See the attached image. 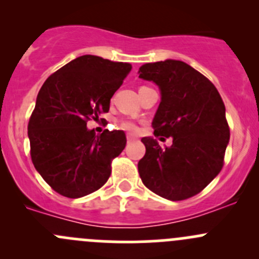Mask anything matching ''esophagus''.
I'll use <instances>...</instances> for the list:
<instances>
[{"label": "esophagus", "instance_id": "esophagus-1", "mask_svg": "<svg viewBox=\"0 0 259 259\" xmlns=\"http://www.w3.org/2000/svg\"><path fill=\"white\" fill-rule=\"evenodd\" d=\"M126 140H127V143H133V142H135V137H133V135H127L126 137Z\"/></svg>", "mask_w": 259, "mask_h": 259}]
</instances>
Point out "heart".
Masks as SVG:
<instances>
[{
    "label": "heart",
    "mask_w": 259,
    "mask_h": 259,
    "mask_svg": "<svg viewBox=\"0 0 259 259\" xmlns=\"http://www.w3.org/2000/svg\"><path fill=\"white\" fill-rule=\"evenodd\" d=\"M119 126L127 133H137L138 129H139V127H138V125L135 124L133 120H129V119L121 120V121L119 122Z\"/></svg>",
    "instance_id": "1"
}]
</instances>
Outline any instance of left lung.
<instances>
[{
    "instance_id": "1",
    "label": "left lung",
    "mask_w": 259,
    "mask_h": 259,
    "mask_svg": "<svg viewBox=\"0 0 259 259\" xmlns=\"http://www.w3.org/2000/svg\"><path fill=\"white\" fill-rule=\"evenodd\" d=\"M139 77L160 89L154 135L173 139L171 146L161 148L153 138H143L146 151L138 163L140 178L165 199L194 197L223 168L231 135L223 100L204 75L179 60L143 65Z\"/></svg>"
}]
</instances>
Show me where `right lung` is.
Instances as JSON below:
<instances>
[{
	"label": "right lung",
	"instance_id": "obj_1",
	"mask_svg": "<svg viewBox=\"0 0 259 259\" xmlns=\"http://www.w3.org/2000/svg\"><path fill=\"white\" fill-rule=\"evenodd\" d=\"M130 70L127 62L83 55L50 75L38 91L27 126L31 159L59 194L80 198L108 182L111 161L126 144L125 133L96 135L86 124L108 113Z\"/></svg>",
	"mask_w": 259,
	"mask_h": 259
}]
</instances>
